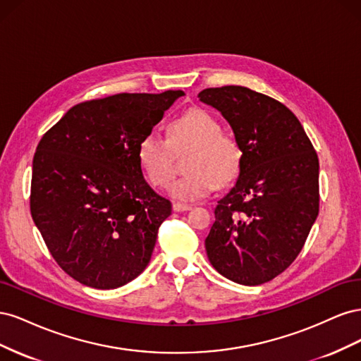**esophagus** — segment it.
<instances>
[{"instance_id":"obj_1","label":"esophagus","mask_w":361,"mask_h":361,"mask_svg":"<svg viewBox=\"0 0 361 361\" xmlns=\"http://www.w3.org/2000/svg\"><path fill=\"white\" fill-rule=\"evenodd\" d=\"M173 209L176 212H183V211H190L191 206L190 204H185V203H174L173 204Z\"/></svg>"}]
</instances>
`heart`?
Returning <instances> with one entry per match:
<instances>
[{"mask_svg":"<svg viewBox=\"0 0 361 361\" xmlns=\"http://www.w3.org/2000/svg\"><path fill=\"white\" fill-rule=\"evenodd\" d=\"M171 147H191L185 170L188 173L174 180L170 195L180 202L206 197L214 187L231 182L241 164V147L228 134L221 133L218 120L207 111L194 108L174 118L169 126ZM137 158L147 180L157 188L167 187L173 178V164L166 141L157 133H147L140 140Z\"/></svg>","mask_w":361,"mask_h":361,"instance_id":"heart-1","label":"heart"}]
</instances>
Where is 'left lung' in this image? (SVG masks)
Wrapping results in <instances>:
<instances>
[{
	"mask_svg": "<svg viewBox=\"0 0 361 361\" xmlns=\"http://www.w3.org/2000/svg\"><path fill=\"white\" fill-rule=\"evenodd\" d=\"M241 147L233 188L218 200L204 239L226 279L257 286L297 259L319 212V161L300 120L281 102L241 85L199 93Z\"/></svg>",
	"mask_w": 361,
	"mask_h": 361,
	"instance_id": "1",
	"label": "left lung"
}]
</instances>
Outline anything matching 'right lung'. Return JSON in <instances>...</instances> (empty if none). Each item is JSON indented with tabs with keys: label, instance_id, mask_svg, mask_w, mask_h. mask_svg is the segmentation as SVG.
<instances>
[{
	"label": "right lung",
	"instance_id": "1",
	"mask_svg": "<svg viewBox=\"0 0 361 361\" xmlns=\"http://www.w3.org/2000/svg\"><path fill=\"white\" fill-rule=\"evenodd\" d=\"M185 93H120L72 106L42 137L30 209L64 272L94 289L138 277L171 203L146 182L140 140Z\"/></svg>",
	"mask_w": 361,
	"mask_h": 361
}]
</instances>
